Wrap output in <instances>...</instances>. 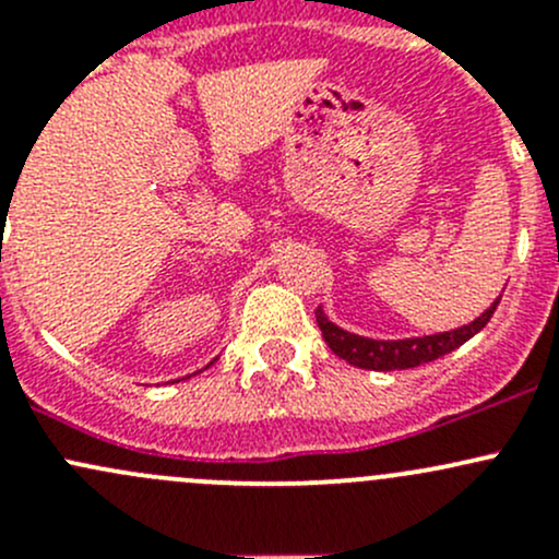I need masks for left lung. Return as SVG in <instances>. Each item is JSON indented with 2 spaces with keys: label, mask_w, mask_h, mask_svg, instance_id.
Segmentation results:
<instances>
[{
  "label": "left lung",
  "mask_w": 559,
  "mask_h": 559,
  "mask_svg": "<svg viewBox=\"0 0 559 559\" xmlns=\"http://www.w3.org/2000/svg\"><path fill=\"white\" fill-rule=\"evenodd\" d=\"M506 284H509L506 278L500 281V286L489 297L487 306L478 308L473 316H465V319L454 321V324L436 326V330L408 332V335H368V332L352 330L343 321H335L326 302L316 308V321H319V330L324 335L326 346L337 357L346 359L348 365H357V368L365 370H405L432 362V359L443 357V354L454 352L462 343L471 341L492 319V313L498 311Z\"/></svg>",
  "instance_id": "8db88e82"
}]
</instances>
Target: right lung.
Listing matches in <instances>:
<instances>
[{"label":"right lung","mask_w":559,"mask_h":559,"mask_svg":"<svg viewBox=\"0 0 559 559\" xmlns=\"http://www.w3.org/2000/svg\"><path fill=\"white\" fill-rule=\"evenodd\" d=\"M218 354H222V352H218ZM218 354H216V357H211V359H207V362L202 365V368H207V365H211V362H216V359H218Z\"/></svg>","instance_id":"1"}]
</instances>
